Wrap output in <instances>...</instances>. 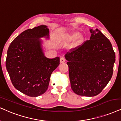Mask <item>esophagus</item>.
Wrapping results in <instances>:
<instances>
[{
  "label": "esophagus",
  "mask_w": 121,
  "mask_h": 121,
  "mask_svg": "<svg viewBox=\"0 0 121 121\" xmlns=\"http://www.w3.org/2000/svg\"><path fill=\"white\" fill-rule=\"evenodd\" d=\"M65 59L63 57H61L60 58V63H65Z\"/></svg>",
  "instance_id": "34e87169"
}]
</instances>
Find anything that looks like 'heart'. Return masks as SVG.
<instances>
[{
    "instance_id": "b5f03b06",
    "label": "heart",
    "mask_w": 121,
    "mask_h": 121,
    "mask_svg": "<svg viewBox=\"0 0 121 121\" xmlns=\"http://www.w3.org/2000/svg\"><path fill=\"white\" fill-rule=\"evenodd\" d=\"M86 37L84 34H80L79 31H73L60 37L59 41L63 44H68L73 41L71 44V48L72 49H75L82 45Z\"/></svg>"
}]
</instances>
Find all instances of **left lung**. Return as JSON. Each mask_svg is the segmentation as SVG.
Here are the masks:
<instances>
[{
    "label": "left lung",
    "mask_w": 121,
    "mask_h": 121,
    "mask_svg": "<svg viewBox=\"0 0 121 121\" xmlns=\"http://www.w3.org/2000/svg\"><path fill=\"white\" fill-rule=\"evenodd\" d=\"M90 40L65 55L71 86L74 93L94 96L112 78L115 53L111 42L98 29H90Z\"/></svg>",
    "instance_id": "8db88e82"
}]
</instances>
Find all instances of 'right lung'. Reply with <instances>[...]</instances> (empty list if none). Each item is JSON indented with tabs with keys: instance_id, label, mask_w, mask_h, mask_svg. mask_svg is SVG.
Wrapping results in <instances>:
<instances>
[{
	"instance_id": "right-lung-1",
	"label": "right lung",
	"mask_w": 121,
	"mask_h": 121,
	"mask_svg": "<svg viewBox=\"0 0 121 121\" xmlns=\"http://www.w3.org/2000/svg\"><path fill=\"white\" fill-rule=\"evenodd\" d=\"M43 38L49 39L46 25L26 30L13 40L7 51L6 68L13 85L31 97L47 90L50 76L59 65V57L45 56Z\"/></svg>"
}]
</instances>
